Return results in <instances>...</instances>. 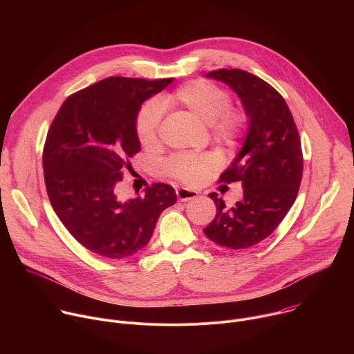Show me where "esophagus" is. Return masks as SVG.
I'll return each mask as SVG.
<instances>
[{
    "label": "esophagus",
    "mask_w": 354,
    "mask_h": 354,
    "mask_svg": "<svg viewBox=\"0 0 354 354\" xmlns=\"http://www.w3.org/2000/svg\"><path fill=\"white\" fill-rule=\"evenodd\" d=\"M176 196L180 201H189V200L197 197V192L186 189V187H179V189H176Z\"/></svg>",
    "instance_id": "1"
}]
</instances>
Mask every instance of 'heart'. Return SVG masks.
<instances>
[{
    "mask_svg": "<svg viewBox=\"0 0 354 354\" xmlns=\"http://www.w3.org/2000/svg\"><path fill=\"white\" fill-rule=\"evenodd\" d=\"M230 93L207 80H194L160 99L162 109H178L207 123L212 136L223 142L236 141L245 131L246 115L230 106ZM161 112L156 104L141 108L136 119V133L144 147H154L160 140ZM218 165L214 156L182 154L171 158L167 174L183 183L196 185Z\"/></svg>",
    "mask_w": 354,
    "mask_h": 354,
    "instance_id": "heart-1",
    "label": "heart"
}]
</instances>
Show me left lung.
Listing matches in <instances>:
<instances>
[{
  "label": "left lung",
  "instance_id": "1",
  "mask_svg": "<svg viewBox=\"0 0 354 354\" xmlns=\"http://www.w3.org/2000/svg\"><path fill=\"white\" fill-rule=\"evenodd\" d=\"M206 77L236 92L249 129L239 154L218 179L241 182L243 198L228 209L217 193H210L217 214L203 232L220 246L245 249L268 238L294 205L304 168L299 134L284 97L262 78L238 68L214 70Z\"/></svg>",
  "mask_w": 354,
  "mask_h": 354
}]
</instances>
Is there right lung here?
Returning <instances> with one entry per match:
<instances>
[{
    "mask_svg": "<svg viewBox=\"0 0 354 354\" xmlns=\"http://www.w3.org/2000/svg\"><path fill=\"white\" fill-rule=\"evenodd\" d=\"M174 78L109 77L70 95L47 131L46 190L60 221L86 249L126 259L142 249L175 189L153 183L130 200L118 196L123 169L140 151L136 119L144 100Z\"/></svg>",
    "mask_w": 354,
    "mask_h": 354,
    "instance_id": "add662e5",
    "label": "right lung"
}]
</instances>
